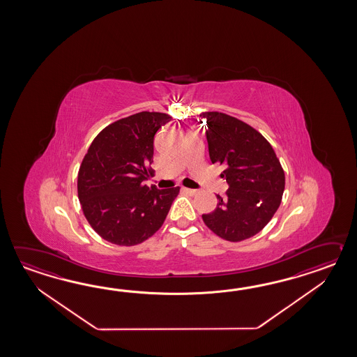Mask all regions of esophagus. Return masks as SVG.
Masks as SVG:
<instances>
[{
    "label": "esophagus",
    "instance_id": "34e87169",
    "mask_svg": "<svg viewBox=\"0 0 357 357\" xmlns=\"http://www.w3.org/2000/svg\"><path fill=\"white\" fill-rule=\"evenodd\" d=\"M182 190H183L188 195H190V197H194V195H197V190L188 189V188H183Z\"/></svg>",
    "mask_w": 357,
    "mask_h": 357
}]
</instances>
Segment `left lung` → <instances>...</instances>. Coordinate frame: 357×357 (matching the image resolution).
Here are the masks:
<instances>
[{
    "mask_svg": "<svg viewBox=\"0 0 357 357\" xmlns=\"http://www.w3.org/2000/svg\"><path fill=\"white\" fill-rule=\"evenodd\" d=\"M212 163L225 166L229 189L217 208L203 214L206 227L238 243L259 234L273 218L284 191V171L272 145L258 130L229 114L203 112Z\"/></svg>",
    "mask_w": 357,
    "mask_h": 357,
    "instance_id": "left-lung-1",
    "label": "left lung"
}]
</instances>
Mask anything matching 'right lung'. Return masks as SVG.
Wrapping results in <instances>:
<instances>
[{"label":"right lung","mask_w":357,"mask_h":357,"mask_svg":"<svg viewBox=\"0 0 357 357\" xmlns=\"http://www.w3.org/2000/svg\"><path fill=\"white\" fill-rule=\"evenodd\" d=\"M171 116L143 111L99 132L77 172V197L91 228L108 243L134 246L163 225L180 188L143 183L153 172L154 135Z\"/></svg>","instance_id":"add662e5"}]
</instances>
